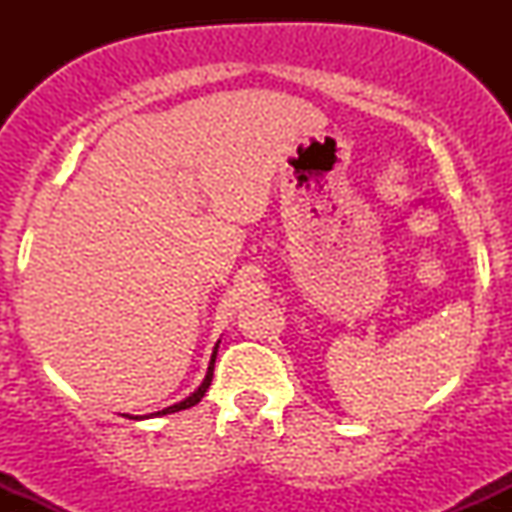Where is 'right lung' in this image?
<instances>
[{
  "label": "right lung",
  "mask_w": 512,
  "mask_h": 512,
  "mask_svg": "<svg viewBox=\"0 0 512 512\" xmlns=\"http://www.w3.org/2000/svg\"><path fill=\"white\" fill-rule=\"evenodd\" d=\"M219 344L221 342H216V346H214V351H211V361H209V368H207V375H204V380H202V385L197 387L195 392H192L190 397H185L182 399V402H178V404H170V407H166V409H161V411H154V414H149V416H166V414H175V411H182V409H190V407H195L197 402H202V397H204V392L209 390V385H211V378H214V361H216V351H219ZM149 416H129V419H149Z\"/></svg>",
  "instance_id": "add662e5"
}]
</instances>
